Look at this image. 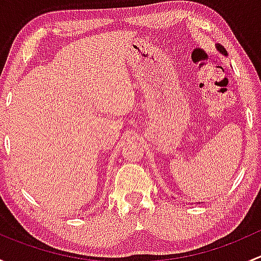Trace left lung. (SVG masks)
I'll return each instance as SVG.
<instances>
[{
	"label": "left lung",
	"mask_w": 261,
	"mask_h": 261,
	"mask_svg": "<svg viewBox=\"0 0 261 261\" xmlns=\"http://www.w3.org/2000/svg\"><path fill=\"white\" fill-rule=\"evenodd\" d=\"M216 49H217L218 51H220L222 55H225V57H227V51H226V49L223 48V46L221 45V44H216Z\"/></svg>",
	"instance_id": "obj_1"
}]
</instances>
